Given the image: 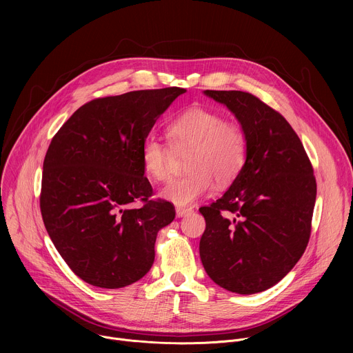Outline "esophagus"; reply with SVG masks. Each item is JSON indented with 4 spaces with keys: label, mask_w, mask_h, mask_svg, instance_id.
I'll use <instances>...</instances> for the list:
<instances>
[{
    "label": "esophagus",
    "mask_w": 353,
    "mask_h": 353,
    "mask_svg": "<svg viewBox=\"0 0 353 353\" xmlns=\"http://www.w3.org/2000/svg\"><path fill=\"white\" fill-rule=\"evenodd\" d=\"M191 212H192L191 208H181V207H177V208H176V215H177L179 218L187 216V215H190Z\"/></svg>",
    "instance_id": "34e87169"
}]
</instances>
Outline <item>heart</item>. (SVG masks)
Masks as SVG:
<instances>
[{
    "label": "heart",
    "mask_w": 353,
    "mask_h": 353,
    "mask_svg": "<svg viewBox=\"0 0 353 353\" xmlns=\"http://www.w3.org/2000/svg\"><path fill=\"white\" fill-rule=\"evenodd\" d=\"M166 134L174 150L188 149L185 173L170 180L159 192L174 205L187 207L208 195L214 181L232 183L247 159V137L243 127L207 108H191L173 117ZM172 150L155 137H146L141 146V163L148 177L163 181L172 172Z\"/></svg>",
    "instance_id": "b5f03b06"
}]
</instances>
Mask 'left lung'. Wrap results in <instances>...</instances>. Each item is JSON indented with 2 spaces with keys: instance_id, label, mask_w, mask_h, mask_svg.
Here are the masks:
<instances>
[{
  "instance_id": "1",
  "label": "left lung",
  "mask_w": 353,
  "mask_h": 353,
  "mask_svg": "<svg viewBox=\"0 0 353 353\" xmlns=\"http://www.w3.org/2000/svg\"><path fill=\"white\" fill-rule=\"evenodd\" d=\"M247 137V159L229 190L201 207L199 257L221 288L253 294L278 283L303 256L317 184L309 157L282 114L241 90H204Z\"/></svg>"
}]
</instances>
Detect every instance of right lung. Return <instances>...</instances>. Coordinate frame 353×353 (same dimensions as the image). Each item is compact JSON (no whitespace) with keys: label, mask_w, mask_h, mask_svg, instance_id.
<instances>
[{"label":"right lung","mask_w":353,"mask_h":353,"mask_svg":"<svg viewBox=\"0 0 353 353\" xmlns=\"http://www.w3.org/2000/svg\"><path fill=\"white\" fill-rule=\"evenodd\" d=\"M185 89L134 90L93 99L59 130L43 162L40 211L60 256L86 283L119 289L154 264L158 232L176 216L152 199L141 146ZM137 199L143 207L129 205Z\"/></svg>","instance_id":"obj_1"}]
</instances>
